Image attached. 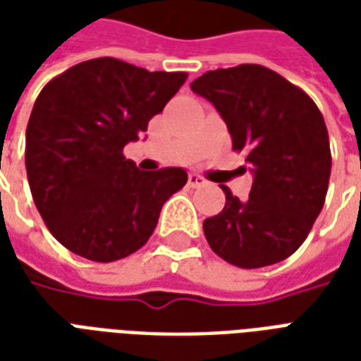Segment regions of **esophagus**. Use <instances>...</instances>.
I'll list each match as a JSON object with an SVG mask.
<instances>
[{
    "label": "esophagus",
    "instance_id": "34e87169",
    "mask_svg": "<svg viewBox=\"0 0 361 361\" xmlns=\"http://www.w3.org/2000/svg\"><path fill=\"white\" fill-rule=\"evenodd\" d=\"M188 184H190L192 188H200V186H205L207 180L203 177H200V175H196V173H190V175H188Z\"/></svg>",
    "mask_w": 361,
    "mask_h": 361
}]
</instances>
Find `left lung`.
I'll use <instances>...</instances> for the list:
<instances>
[{
	"label": "left lung",
	"mask_w": 361,
	"mask_h": 361,
	"mask_svg": "<svg viewBox=\"0 0 361 361\" xmlns=\"http://www.w3.org/2000/svg\"><path fill=\"white\" fill-rule=\"evenodd\" d=\"M228 126L232 150L247 152L253 186L203 221L207 243L238 268H262L297 251L324 207L331 150L324 116L308 94L261 64L219 68L192 81Z\"/></svg>",
	"instance_id": "left-lung-1"
}]
</instances>
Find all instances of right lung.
Masks as SVG:
<instances>
[{
  "label": "right lung",
  "mask_w": 361,
  "mask_h": 361,
  "mask_svg": "<svg viewBox=\"0 0 361 361\" xmlns=\"http://www.w3.org/2000/svg\"><path fill=\"white\" fill-rule=\"evenodd\" d=\"M186 78L100 56L37 94L26 127L28 184L49 232L72 253L112 262L139 251L186 184L180 167L140 171L123 156Z\"/></svg>",
  "instance_id": "add662e5"
}]
</instances>
